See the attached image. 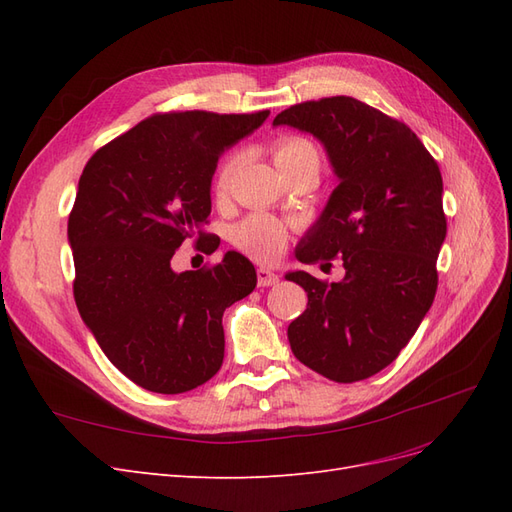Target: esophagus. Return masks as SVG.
<instances>
[{"label":"esophagus","mask_w":512,"mask_h":512,"mask_svg":"<svg viewBox=\"0 0 512 512\" xmlns=\"http://www.w3.org/2000/svg\"><path fill=\"white\" fill-rule=\"evenodd\" d=\"M256 277H258V286H275L277 282H280V275L273 273L271 269H265V267L256 269Z\"/></svg>","instance_id":"1"}]
</instances>
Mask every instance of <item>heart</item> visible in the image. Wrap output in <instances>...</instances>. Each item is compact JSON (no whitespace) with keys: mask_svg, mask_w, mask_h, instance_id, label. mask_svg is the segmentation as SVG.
I'll return each mask as SVG.
<instances>
[{"mask_svg":"<svg viewBox=\"0 0 512 512\" xmlns=\"http://www.w3.org/2000/svg\"><path fill=\"white\" fill-rule=\"evenodd\" d=\"M307 158L318 160V153L314 145L305 141V138L288 136V138H280V141L273 145V160L277 168L297 164ZM235 168H237V158H228L220 166L218 177H215V188H218V194L228 192L230 179L235 175ZM235 239L245 252H250L252 256L262 260H271L275 256H280V252L284 250L286 230L269 218H254L237 228Z\"/></svg>","mask_w":512,"mask_h":512,"instance_id":"1","label":"heart"}]
</instances>
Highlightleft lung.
I'll return each mask as SVG.
<instances>
[{
  "label": "left lung",
  "instance_id": "obj_1",
  "mask_svg": "<svg viewBox=\"0 0 512 512\" xmlns=\"http://www.w3.org/2000/svg\"><path fill=\"white\" fill-rule=\"evenodd\" d=\"M273 126L318 138L339 181L294 256L305 265L339 256L346 269L333 284L286 273L307 292L290 348L324 378L365 380L397 359L436 297L440 168L406 123L350 96L294 104Z\"/></svg>",
  "mask_w": 512,
  "mask_h": 512
}]
</instances>
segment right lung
I'll return each mask as SVG.
<instances>
[{"label": "right lung", "mask_w": 512, "mask_h": 512, "mask_svg": "<svg viewBox=\"0 0 512 512\" xmlns=\"http://www.w3.org/2000/svg\"><path fill=\"white\" fill-rule=\"evenodd\" d=\"M267 117L153 115L98 149L79 179L68 220L76 307L106 359L151 393H185L218 374L224 309L256 288L239 252L183 273L170 260L185 241L218 250L205 232L215 168Z\"/></svg>", "instance_id": "right-lung-1"}]
</instances>
